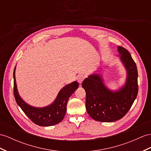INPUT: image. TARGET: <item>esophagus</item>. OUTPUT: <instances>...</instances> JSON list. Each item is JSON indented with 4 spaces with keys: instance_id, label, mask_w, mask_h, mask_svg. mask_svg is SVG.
Here are the masks:
<instances>
[{
    "instance_id": "esophagus-1",
    "label": "esophagus",
    "mask_w": 151,
    "mask_h": 151,
    "mask_svg": "<svg viewBox=\"0 0 151 151\" xmlns=\"http://www.w3.org/2000/svg\"><path fill=\"white\" fill-rule=\"evenodd\" d=\"M85 79V75L82 74V75H79L77 77V81H78L79 83H82L83 81Z\"/></svg>"
}]
</instances>
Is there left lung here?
I'll use <instances>...</instances> for the list:
<instances>
[{
  "label": "left lung",
  "mask_w": 151,
  "mask_h": 151,
  "mask_svg": "<svg viewBox=\"0 0 151 151\" xmlns=\"http://www.w3.org/2000/svg\"><path fill=\"white\" fill-rule=\"evenodd\" d=\"M119 60L126 72V81L117 90L107 87L99 70L83 80L82 87L86 92V110L95 121L111 122L121 119L130 109L138 94V71L131 54L118 46ZM106 68V66H103Z\"/></svg>",
  "instance_id": "left-lung-1"
}]
</instances>
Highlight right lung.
Returning <instances> with one entry per match:
<instances>
[{"label":"right lung","mask_w":151,"mask_h":151,"mask_svg":"<svg viewBox=\"0 0 151 151\" xmlns=\"http://www.w3.org/2000/svg\"><path fill=\"white\" fill-rule=\"evenodd\" d=\"M16 67L17 65H15L13 71L14 95L18 105L25 115L38 126H51L60 122L66 112L68 99L78 88V83L75 81L62 88L55 100L49 105L43 107L33 106L26 103L19 94L15 76Z\"/></svg>","instance_id":"1"}]
</instances>
